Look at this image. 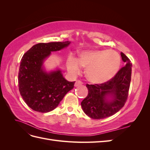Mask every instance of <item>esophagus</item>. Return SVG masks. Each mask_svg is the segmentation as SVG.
I'll use <instances>...</instances> for the list:
<instances>
[{"mask_svg": "<svg viewBox=\"0 0 150 150\" xmlns=\"http://www.w3.org/2000/svg\"><path fill=\"white\" fill-rule=\"evenodd\" d=\"M83 84V82L82 81H81L79 80H78L76 81L75 82V84H74V86H76V87H78V86H81Z\"/></svg>", "mask_w": 150, "mask_h": 150, "instance_id": "obj_1", "label": "esophagus"}]
</instances>
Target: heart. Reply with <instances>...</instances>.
Listing matches in <instances>:
<instances>
[{
  "label": "heart",
  "mask_w": 150,
  "mask_h": 150,
  "mask_svg": "<svg viewBox=\"0 0 150 150\" xmlns=\"http://www.w3.org/2000/svg\"><path fill=\"white\" fill-rule=\"evenodd\" d=\"M67 69L72 75L86 68V76L91 83L101 84L111 79L121 65L120 54L113 50H91L81 52L78 58L69 55L67 59Z\"/></svg>",
  "instance_id": "heart-1"
}]
</instances>
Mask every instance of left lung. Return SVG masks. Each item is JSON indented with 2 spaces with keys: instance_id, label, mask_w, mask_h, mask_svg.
Segmentation results:
<instances>
[{
  "instance_id": "left-lung-1",
  "label": "left lung",
  "mask_w": 150,
  "mask_h": 150,
  "mask_svg": "<svg viewBox=\"0 0 150 150\" xmlns=\"http://www.w3.org/2000/svg\"><path fill=\"white\" fill-rule=\"evenodd\" d=\"M125 66L110 81L101 84H86L88 94L81 102L84 112L92 119L100 120L115 115L124 106L128 96L131 66L129 59L121 52ZM109 95L112 99L108 101Z\"/></svg>"
}]
</instances>
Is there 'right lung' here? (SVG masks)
<instances>
[{
    "instance_id": "right-lung-1",
    "label": "right lung",
    "mask_w": 150,
    "mask_h": 150,
    "mask_svg": "<svg viewBox=\"0 0 150 150\" xmlns=\"http://www.w3.org/2000/svg\"><path fill=\"white\" fill-rule=\"evenodd\" d=\"M69 42L39 43L22 56L18 74L21 96L33 110L48 112L54 110L65 95L73 89L75 81L69 82L61 71L47 73L42 68L44 60L52 51L67 47Z\"/></svg>"
}]
</instances>
